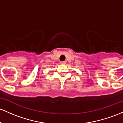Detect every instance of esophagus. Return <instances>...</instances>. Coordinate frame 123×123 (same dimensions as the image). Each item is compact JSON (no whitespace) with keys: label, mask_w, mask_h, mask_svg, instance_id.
<instances>
[{"label":"esophagus","mask_w":123,"mask_h":123,"mask_svg":"<svg viewBox=\"0 0 123 123\" xmlns=\"http://www.w3.org/2000/svg\"><path fill=\"white\" fill-rule=\"evenodd\" d=\"M65 64H66V62H65V61H62V62H61V64H62V65H65Z\"/></svg>","instance_id":"34e87169"}]
</instances>
